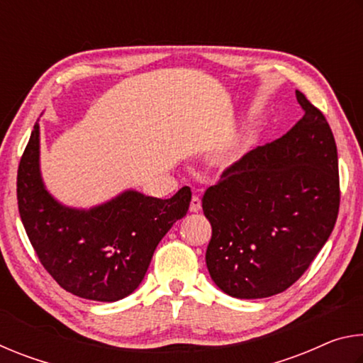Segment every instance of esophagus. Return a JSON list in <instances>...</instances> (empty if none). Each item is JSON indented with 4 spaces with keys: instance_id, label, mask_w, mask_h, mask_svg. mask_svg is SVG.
<instances>
[{
    "instance_id": "34e87169",
    "label": "esophagus",
    "mask_w": 363,
    "mask_h": 363,
    "mask_svg": "<svg viewBox=\"0 0 363 363\" xmlns=\"http://www.w3.org/2000/svg\"><path fill=\"white\" fill-rule=\"evenodd\" d=\"M190 213H199L201 210V200L199 195H194L192 200H190Z\"/></svg>"
}]
</instances>
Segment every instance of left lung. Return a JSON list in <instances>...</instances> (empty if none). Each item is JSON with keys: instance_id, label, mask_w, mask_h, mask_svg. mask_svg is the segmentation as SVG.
<instances>
[{"instance_id": "1", "label": "left lung", "mask_w": 363, "mask_h": 363, "mask_svg": "<svg viewBox=\"0 0 363 363\" xmlns=\"http://www.w3.org/2000/svg\"><path fill=\"white\" fill-rule=\"evenodd\" d=\"M304 115L274 143L230 164L201 206L206 267L220 290L257 299L285 291L327 243L340 211L337 150L327 118L296 91Z\"/></svg>"}]
</instances>
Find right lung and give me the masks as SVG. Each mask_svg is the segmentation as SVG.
<instances>
[{"label":"right lung","mask_w":363,"mask_h":363,"mask_svg":"<svg viewBox=\"0 0 363 363\" xmlns=\"http://www.w3.org/2000/svg\"><path fill=\"white\" fill-rule=\"evenodd\" d=\"M190 199V189L182 187L167 200L126 190L89 210L60 205L41 179L38 123L17 171L21 219L43 267L64 290L102 303L136 290L160 240L186 216Z\"/></svg>","instance_id":"right-lung-1"}]
</instances>
